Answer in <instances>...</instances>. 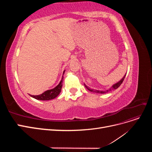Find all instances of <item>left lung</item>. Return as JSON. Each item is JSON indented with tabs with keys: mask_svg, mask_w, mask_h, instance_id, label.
<instances>
[{
	"mask_svg": "<svg viewBox=\"0 0 152 152\" xmlns=\"http://www.w3.org/2000/svg\"><path fill=\"white\" fill-rule=\"evenodd\" d=\"M126 74L124 75L123 77H122V79L120 80V81H118V82H117V83H115V84H113L111 87H110V88L108 89H107V90H106V91H98V90H96V89H90L89 87H88V86H87L85 84H84V86H85V87H86V88L88 89L89 91H91V92H93V93H100V94H104V93H108V92H110V91H113V90H115V89H117L118 87L120 86L121 84H122V83L123 82V81H124V79H125V77H126Z\"/></svg>",
	"mask_w": 152,
	"mask_h": 152,
	"instance_id": "left-lung-1",
	"label": "left lung"
}]
</instances>
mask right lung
<instances>
[{
    "label": "right lung",
    "instance_id": "right-lung-1",
    "mask_svg": "<svg viewBox=\"0 0 152 152\" xmlns=\"http://www.w3.org/2000/svg\"><path fill=\"white\" fill-rule=\"evenodd\" d=\"M65 70H64L63 73H65ZM63 76H62V79L59 82V84L54 87V88L48 90L46 91H45L44 93L42 94H41L40 95H30L31 97L34 98L36 99H39V100H42V101H46V100H50L54 99L55 98H56L57 96L59 94V93H61V88H62V83H63Z\"/></svg>",
    "mask_w": 152,
    "mask_h": 152
}]
</instances>
